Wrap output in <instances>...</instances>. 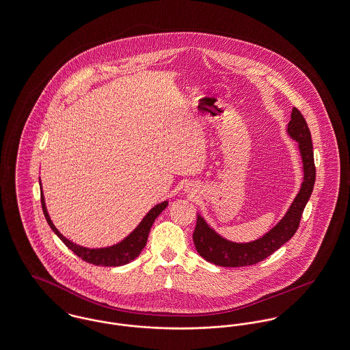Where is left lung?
I'll return each mask as SVG.
<instances>
[{"label": "left lung", "instance_id": "obj_1", "mask_svg": "<svg viewBox=\"0 0 350 350\" xmlns=\"http://www.w3.org/2000/svg\"><path fill=\"white\" fill-rule=\"evenodd\" d=\"M287 131L288 135L299 143L304 169V181L287 214L266 235L250 243H234L226 241L210 228L205 219L198 215L193 232V242L197 252L207 262L222 267H245L256 265L283 246L297 231L304 207L313 190L316 167L308 124L296 107L292 109Z\"/></svg>", "mask_w": 350, "mask_h": 350}]
</instances>
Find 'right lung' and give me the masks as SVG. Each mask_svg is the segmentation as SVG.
<instances>
[{
	"mask_svg": "<svg viewBox=\"0 0 350 350\" xmlns=\"http://www.w3.org/2000/svg\"><path fill=\"white\" fill-rule=\"evenodd\" d=\"M41 202L43 214H44L47 224L50 225L51 230L59 237V239L62 241L63 243L84 262L95 265V266H104V267L123 266V265L132 262L133 259H136L146 245L148 235H149L150 227L153 225L154 219L163 213V210L167 206L166 201L154 206L145 215L143 221L140 222V225L136 227L120 243H118L115 246L105 247V248H85V247L78 246V245L72 243L71 241L66 239L62 234L57 230V227L53 225V222L47 214V210H46L43 193H41Z\"/></svg>",
	"mask_w": 350,
	"mask_h": 350,
	"instance_id": "add662e5",
	"label": "right lung"
}]
</instances>
